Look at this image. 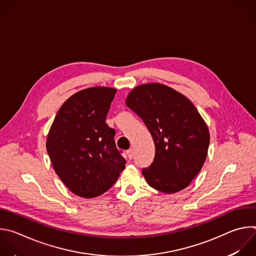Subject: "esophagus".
Listing matches in <instances>:
<instances>
[{
    "label": "esophagus",
    "mask_w": 256,
    "mask_h": 256,
    "mask_svg": "<svg viewBox=\"0 0 256 256\" xmlns=\"http://www.w3.org/2000/svg\"><path fill=\"white\" fill-rule=\"evenodd\" d=\"M126 155H128V159H132V157H134V150H132V149L128 150V151H126Z\"/></svg>",
    "instance_id": "obj_1"
}]
</instances>
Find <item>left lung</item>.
<instances>
[{
	"label": "left lung",
	"mask_w": 256,
	"mask_h": 256,
	"mask_svg": "<svg viewBox=\"0 0 256 256\" xmlns=\"http://www.w3.org/2000/svg\"><path fill=\"white\" fill-rule=\"evenodd\" d=\"M126 104L147 126L155 158L142 173L148 184L164 194L188 188L200 171L210 144L206 124L184 94L160 83L134 88Z\"/></svg>",
	"instance_id": "obj_1"
}]
</instances>
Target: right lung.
<instances>
[{
	"label": "right lung",
	"instance_id": "1",
	"mask_svg": "<svg viewBox=\"0 0 256 256\" xmlns=\"http://www.w3.org/2000/svg\"><path fill=\"white\" fill-rule=\"evenodd\" d=\"M116 93L110 87L75 93L60 106L50 128L46 146L52 167L78 196H99L126 168V159L116 147V130L105 122Z\"/></svg>",
	"mask_w": 256,
	"mask_h": 256
}]
</instances>
